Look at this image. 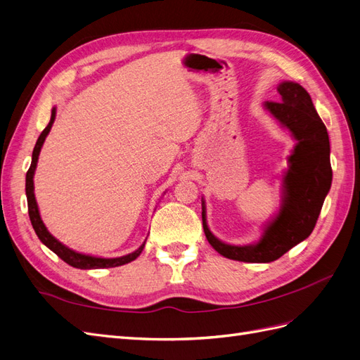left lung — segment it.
<instances>
[{"label": "left lung", "mask_w": 360, "mask_h": 360, "mask_svg": "<svg viewBox=\"0 0 360 360\" xmlns=\"http://www.w3.org/2000/svg\"><path fill=\"white\" fill-rule=\"evenodd\" d=\"M278 102H264V110L288 129L296 141L282 176V200L278 213L264 225L261 237L250 245H230L214 237L205 219L207 240L225 258L243 263H270L308 238L317 224L326 195L330 191L332 167L328 129L315 111L311 96L297 82L278 85Z\"/></svg>", "instance_id": "1"}]
</instances>
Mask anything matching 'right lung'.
Wrapping results in <instances>:
<instances>
[{
	"mask_svg": "<svg viewBox=\"0 0 360 360\" xmlns=\"http://www.w3.org/2000/svg\"><path fill=\"white\" fill-rule=\"evenodd\" d=\"M56 114H57V108H52V114H51V120L48 126L45 127V130L40 134L37 143L34 146V150H32V158H31V165L30 169L27 172L25 177V193H27V201H28V214H30V221L32 228L37 234V237L40 238V242L45 245L46 248H49L53 254H57L63 261L72 267L76 269H84V270H90V269H110V267H118L130 263L139 257V254L143 252V249L146 246V242L141 245L134 252H130L127 255L123 257H117V258H102V257H93V255H86V254H81L76 252V250L68 248L66 245H63L61 242H58L56 237H53L48 228L43 224L41 217H40V212H39V205L36 201V195H34V172L37 168V160H39V155L40 150L43 147V143L48 136V134L51 132V127L56 122Z\"/></svg>",
	"mask_w": 360,
	"mask_h": 360,
	"instance_id": "right-lung-1",
	"label": "right lung"
}]
</instances>
